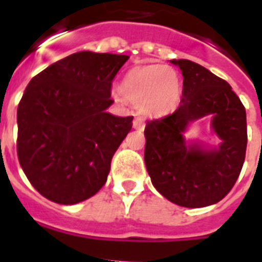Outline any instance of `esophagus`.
Returning a JSON list of instances; mask_svg holds the SVG:
<instances>
[{"label":"esophagus","instance_id":"esophagus-1","mask_svg":"<svg viewBox=\"0 0 262 262\" xmlns=\"http://www.w3.org/2000/svg\"><path fill=\"white\" fill-rule=\"evenodd\" d=\"M133 127H135V129H137V130H143V129H144L143 118H140V117H136V118L133 119Z\"/></svg>","mask_w":262,"mask_h":262}]
</instances>
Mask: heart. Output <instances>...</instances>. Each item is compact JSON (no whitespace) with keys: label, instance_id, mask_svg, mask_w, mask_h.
<instances>
[{"label":"heart","instance_id":"1","mask_svg":"<svg viewBox=\"0 0 262 262\" xmlns=\"http://www.w3.org/2000/svg\"><path fill=\"white\" fill-rule=\"evenodd\" d=\"M129 102L140 104L144 114L164 117L177 110L182 96L178 72L167 65H144L132 69L119 84Z\"/></svg>","mask_w":262,"mask_h":262}]
</instances>
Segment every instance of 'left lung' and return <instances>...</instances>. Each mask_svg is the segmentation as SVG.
I'll return each instance as SVG.
<instances>
[{
	"instance_id": "1",
	"label": "left lung",
	"mask_w": 262,
	"mask_h": 262,
	"mask_svg": "<svg viewBox=\"0 0 262 262\" xmlns=\"http://www.w3.org/2000/svg\"><path fill=\"white\" fill-rule=\"evenodd\" d=\"M183 76L177 110L145 125L144 160L152 185L168 201L186 208L208 207L228 194L246 155V111L231 85L189 59H172ZM205 115L221 139L217 148L184 141L188 123Z\"/></svg>"
}]
</instances>
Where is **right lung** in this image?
<instances>
[{
  "mask_svg": "<svg viewBox=\"0 0 262 262\" xmlns=\"http://www.w3.org/2000/svg\"><path fill=\"white\" fill-rule=\"evenodd\" d=\"M129 55L80 51L36 75L17 107V156L31 185L72 205L106 183L133 117H115L111 84Z\"/></svg>",
  "mask_w": 262,
  "mask_h": 262,
  "instance_id": "add662e5",
  "label": "right lung"
}]
</instances>
